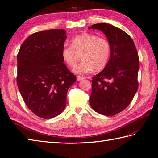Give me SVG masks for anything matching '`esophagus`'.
<instances>
[{
    "instance_id": "34e87169",
    "label": "esophagus",
    "mask_w": 158,
    "mask_h": 158,
    "mask_svg": "<svg viewBox=\"0 0 158 158\" xmlns=\"http://www.w3.org/2000/svg\"><path fill=\"white\" fill-rule=\"evenodd\" d=\"M83 79H84V77H81V76H77V81H81V80H83Z\"/></svg>"
}]
</instances>
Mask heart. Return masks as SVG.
<instances>
[{
	"label": "heart",
	"mask_w": 158,
	"mask_h": 158,
	"mask_svg": "<svg viewBox=\"0 0 158 158\" xmlns=\"http://www.w3.org/2000/svg\"><path fill=\"white\" fill-rule=\"evenodd\" d=\"M111 45L109 41L94 34L83 33L73 38L71 46H64L61 57L70 68L75 67L81 56L83 61L74 69L77 74L103 70L109 61Z\"/></svg>",
	"instance_id": "obj_1"
}]
</instances>
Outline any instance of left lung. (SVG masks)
Returning a JSON list of instances; mask_svg holds the SVG:
<instances>
[{"mask_svg": "<svg viewBox=\"0 0 158 158\" xmlns=\"http://www.w3.org/2000/svg\"><path fill=\"white\" fill-rule=\"evenodd\" d=\"M89 29H98L111 45L109 61L92 77L91 107L105 116H114L131 102L138 88V54L134 41L124 31L107 23L95 24Z\"/></svg>", "mask_w": 158, "mask_h": 158, "instance_id": "1", "label": "left lung"}]
</instances>
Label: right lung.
I'll list each match as a JSON object with an SVG mask.
<instances>
[{
	"mask_svg": "<svg viewBox=\"0 0 158 158\" xmlns=\"http://www.w3.org/2000/svg\"><path fill=\"white\" fill-rule=\"evenodd\" d=\"M66 33L64 29H50L33 33L17 55L19 91L28 108L44 119L63 112L68 89L77 79L61 57Z\"/></svg>",
	"mask_w": 158,
	"mask_h": 158,
	"instance_id": "obj_1",
	"label": "right lung"
}]
</instances>
